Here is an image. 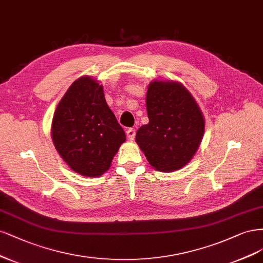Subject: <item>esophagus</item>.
I'll return each instance as SVG.
<instances>
[{
    "mask_svg": "<svg viewBox=\"0 0 263 263\" xmlns=\"http://www.w3.org/2000/svg\"><path fill=\"white\" fill-rule=\"evenodd\" d=\"M126 138H128V140L130 142H132L135 138V130L134 129H129L128 131H126Z\"/></svg>",
    "mask_w": 263,
    "mask_h": 263,
    "instance_id": "1",
    "label": "esophagus"
}]
</instances>
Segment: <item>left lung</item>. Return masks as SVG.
<instances>
[{"mask_svg": "<svg viewBox=\"0 0 263 263\" xmlns=\"http://www.w3.org/2000/svg\"><path fill=\"white\" fill-rule=\"evenodd\" d=\"M145 101L149 121L138 130L135 142L156 171H179L197 153L204 135L201 109L177 81L151 82Z\"/></svg>", "mask_w": 263, "mask_h": 263, "instance_id": "obj_1", "label": "left lung"}]
</instances>
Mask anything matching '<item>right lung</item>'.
I'll return each instance as SVG.
<instances>
[{
  "mask_svg": "<svg viewBox=\"0 0 263 263\" xmlns=\"http://www.w3.org/2000/svg\"><path fill=\"white\" fill-rule=\"evenodd\" d=\"M51 139L73 172L95 178L110 168L125 133L97 80L85 75L72 83L54 110Z\"/></svg>",
  "mask_w": 263,
  "mask_h": 263,
  "instance_id": "right-lung-1",
  "label": "right lung"
}]
</instances>
